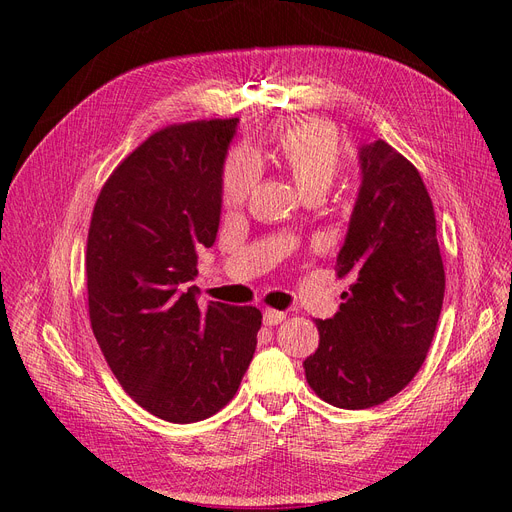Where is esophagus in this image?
<instances>
[{"instance_id":"34e87169","label":"esophagus","mask_w":512,"mask_h":512,"mask_svg":"<svg viewBox=\"0 0 512 512\" xmlns=\"http://www.w3.org/2000/svg\"><path fill=\"white\" fill-rule=\"evenodd\" d=\"M286 320V312H280V309H265V322L271 324V327H275V324H280Z\"/></svg>"}]
</instances>
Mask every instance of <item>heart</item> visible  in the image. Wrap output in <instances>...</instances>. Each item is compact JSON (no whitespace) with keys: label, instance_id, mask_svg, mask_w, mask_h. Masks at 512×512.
I'll list each match as a JSON object with an SVG mask.
<instances>
[{"label":"heart","instance_id":"obj_1","mask_svg":"<svg viewBox=\"0 0 512 512\" xmlns=\"http://www.w3.org/2000/svg\"><path fill=\"white\" fill-rule=\"evenodd\" d=\"M273 156L305 196H322L342 168V145L331 123L318 119L286 121L275 132ZM260 179V164L250 149H232L222 168V203L243 205Z\"/></svg>","mask_w":512,"mask_h":512}]
</instances>
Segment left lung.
Wrapping results in <instances>:
<instances>
[{
	"instance_id": "obj_1",
	"label": "left lung",
	"mask_w": 512,
	"mask_h": 512,
	"mask_svg": "<svg viewBox=\"0 0 512 512\" xmlns=\"http://www.w3.org/2000/svg\"><path fill=\"white\" fill-rule=\"evenodd\" d=\"M363 183L337 256L344 303L316 320L307 384L331 406L363 410L397 395L421 369L444 301L436 213L416 166L386 141L361 147Z\"/></svg>"
}]
</instances>
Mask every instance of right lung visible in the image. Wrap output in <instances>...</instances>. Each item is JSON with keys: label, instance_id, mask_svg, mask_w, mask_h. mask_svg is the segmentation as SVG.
<instances>
[{"label": "right lung", "instance_id": "1", "mask_svg": "<svg viewBox=\"0 0 512 512\" xmlns=\"http://www.w3.org/2000/svg\"><path fill=\"white\" fill-rule=\"evenodd\" d=\"M237 119L153 132L106 179L87 235L89 322L115 378L168 423H196L235 397L260 309L196 303V247L220 226L222 164Z\"/></svg>", "mask_w": 512, "mask_h": 512}]
</instances>
